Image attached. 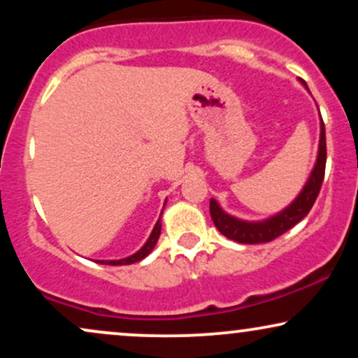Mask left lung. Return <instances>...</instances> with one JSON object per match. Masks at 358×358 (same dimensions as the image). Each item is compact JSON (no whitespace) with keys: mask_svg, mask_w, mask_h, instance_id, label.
<instances>
[{"mask_svg":"<svg viewBox=\"0 0 358 358\" xmlns=\"http://www.w3.org/2000/svg\"><path fill=\"white\" fill-rule=\"evenodd\" d=\"M324 165H327V138H324V124L322 121V124H320L318 158H316L315 168L311 171L310 178H308L306 185L303 187L301 193L293 200V203L287 205L282 212L269 217L268 220L245 222L225 213L220 208V205L212 199L210 215L213 224H215L219 232L224 234L227 239L241 242V244H262V242L274 241L281 234H285L291 227H294L299 220L305 219L308 212L311 210L316 196L320 193V188H322L324 178Z\"/></svg>","mask_w":358,"mask_h":358,"instance_id":"obj_1","label":"left lung"}]
</instances>
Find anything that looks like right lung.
I'll list each match as a JSON object with an SVG mask.
<instances>
[{"label": "right lung", "instance_id": "add662e5", "mask_svg": "<svg viewBox=\"0 0 358 358\" xmlns=\"http://www.w3.org/2000/svg\"><path fill=\"white\" fill-rule=\"evenodd\" d=\"M162 213H163V210H162ZM162 213H159V219H158V222H156L150 239L146 241V244L143 245V248L139 249L136 254H133V256L124 257V259H117V261H97V262H101V264H108V266H124V264H133V262H138V261H141V259H145L148 254L155 249L159 234H162Z\"/></svg>", "mask_w": 358, "mask_h": 358}]
</instances>
